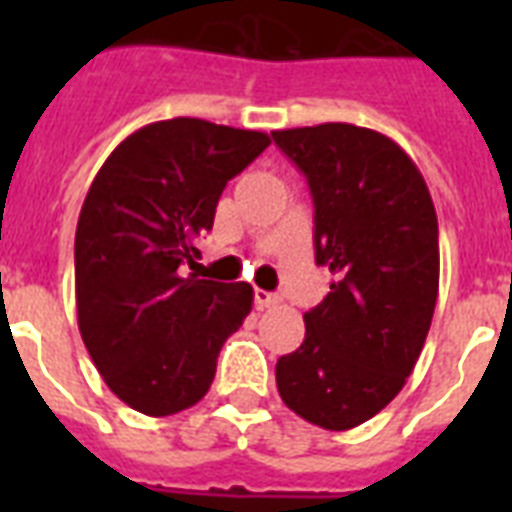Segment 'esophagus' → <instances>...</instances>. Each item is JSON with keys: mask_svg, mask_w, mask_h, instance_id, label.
Instances as JSON below:
<instances>
[{"mask_svg": "<svg viewBox=\"0 0 512 512\" xmlns=\"http://www.w3.org/2000/svg\"><path fill=\"white\" fill-rule=\"evenodd\" d=\"M279 303V295L273 292H265V289H255V305L257 308H271V305Z\"/></svg>", "mask_w": 512, "mask_h": 512, "instance_id": "1", "label": "esophagus"}]
</instances>
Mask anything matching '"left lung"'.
Returning <instances> with one entry per match:
<instances>
[{"label":"left lung","instance_id":"obj_1","mask_svg":"<svg viewBox=\"0 0 512 512\" xmlns=\"http://www.w3.org/2000/svg\"><path fill=\"white\" fill-rule=\"evenodd\" d=\"M313 196L316 263L335 273L279 358L281 401L324 430H350L398 396L438 297V220L406 151L356 124L271 132Z\"/></svg>","mask_w":512,"mask_h":512}]
</instances>
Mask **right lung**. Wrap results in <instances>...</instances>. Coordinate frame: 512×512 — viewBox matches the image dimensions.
<instances>
[{
    "mask_svg": "<svg viewBox=\"0 0 512 512\" xmlns=\"http://www.w3.org/2000/svg\"><path fill=\"white\" fill-rule=\"evenodd\" d=\"M271 138L177 116L132 132L92 180L74 241L79 332L124 404L167 417L204 398L223 342L252 311L247 281L193 271L220 193Z\"/></svg>",
    "mask_w": 512,
    "mask_h": 512,
    "instance_id": "obj_1",
    "label": "right lung"
}]
</instances>
